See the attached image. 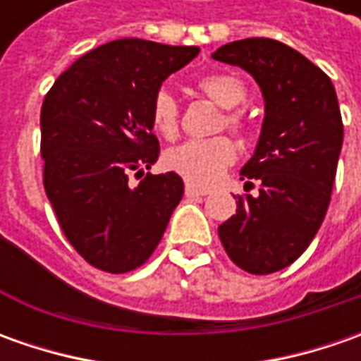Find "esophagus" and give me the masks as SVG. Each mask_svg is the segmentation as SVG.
Masks as SVG:
<instances>
[{"label":"esophagus","instance_id":"1","mask_svg":"<svg viewBox=\"0 0 361 361\" xmlns=\"http://www.w3.org/2000/svg\"><path fill=\"white\" fill-rule=\"evenodd\" d=\"M209 192H211L209 188L197 187V185H192V183H187V185H185V195H187L188 199H197V197H204V195H209Z\"/></svg>","mask_w":361,"mask_h":361}]
</instances>
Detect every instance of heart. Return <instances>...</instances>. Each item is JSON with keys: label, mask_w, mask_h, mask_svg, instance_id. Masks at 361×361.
Masks as SVG:
<instances>
[{"label": "heart", "mask_w": 361, "mask_h": 361, "mask_svg": "<svg viewBox=\"0 0 361 361\" xmlns=\"http://www.w3.org/2000/svg\"><path fill=\"white\" fill-rule=\"evenodd\" d=\"M197 88L211 98L215 104L223 106V118L219 126H227L229 130L243 134L247 130V116L243 110L235 106L245 102L247 88L239 78L231 72H215L207 74L197 82ZM150 122L152 128L159 132L162 138L174 140L178 134L180 122V108L173 94L169 90H159L150 102ZM237 148L229 136H213V138H199L187 140L183 145L174 146L164 152V166L173 173L180 174L188 183L209 185L216 180L221 174L235 162Z\"/></svg>", "instance_id": "1"}]
</instances>
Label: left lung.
<instances>
[{
	"mask_svg": "<svg viewBox=\"0 0 361 361\" xmlns=\"http://www.w3.org/2000/svg\"><path fill=\"white\" fill-rule=\"evenodd\" d=\"M213 58L249 72L265 98L261 138L241 171L259 195L237 197L219 239L237 267L269 275L291 265L324 223L343 142L338 96L324 70L277 39L231 42Z\"/></svg>",
	"mask_w": 361,
	"mask_h": 361,
	"instance_id": "obj_1",
	"label": "left lung"
}]
</instances>
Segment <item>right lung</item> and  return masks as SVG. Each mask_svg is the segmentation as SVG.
<instances>
[{
	"label": "right lung",
	"instance_id": "1",
	"mask_svg": "<svg viewBox=\"0 0 361 361\" xmlns=\"http://www.w3.org/2000/svg\"><path fill=\"white\" fill-rule=\"evenodd\" d=\"M197 54L138 37L108 42L62 72L44 98V188L66 239L96 269L145 265L183 199L178 174L145 173L160 154L150 102ZM132 172L145 174L136 189Z\"/></svg>",
	"mask_w": 361,
	"mask_h": 361
}]
</instances>
